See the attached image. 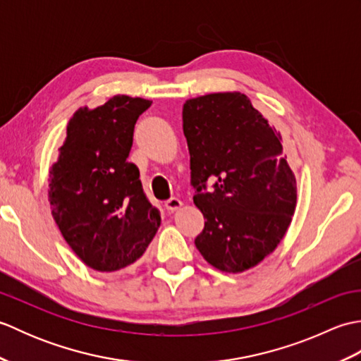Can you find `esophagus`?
<instances>
[{"label": "esophagus", "mask_w": 361, "mask_h": 361, "mask_svg": "<svg viewBox=\"0 0 361 361\" xmlns=\"http://www.w3.org/2000/svg\"><path fill=\"white\" fill-rule=\"evenodd\" d=\"M181 206H183V202L180 200V198H176V197H171V198H169V200L164 202V208L169 212H173L176 209H180Z\"/></svg>", "instance_id": "obj_1"}]
</instances>
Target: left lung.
<instances>
[{"label": "left lung", "mask_w": 361, "mask_h": 361, "mask_svg": "<svg viewBox=\"0 0 361 361\" xmlns=\"http://www.w3.org/2000/svg\"><path fill=\"white\" fill-rule=\"evenodd\" d=\"M183 132L194 203L206 219L195 247L221 271L248 270L278 247L296 208L281 135L242 93L189 99Z\"/></svg>", "instance_id": "8db88e82"}]
</instances>
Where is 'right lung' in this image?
Segmentation results:
<instances>
[{"label": "right lung", "mask_w": 361, "mask_h": 361, "mask_svg": "<svg viewBox=\"0 0 361 361\" xmlns=\"http://www.w3.org/2000/svg\"><path fill=\"white\" fill-rule=\"evenodd\" d=\"M150 105L121 94L94 110L79 109L51 169L54 220L71 250L97 271L136 262L161 224L140 171L127 161L136 121Z\"/></svg>", "instance_id": "obj_1"}]
</instances>
